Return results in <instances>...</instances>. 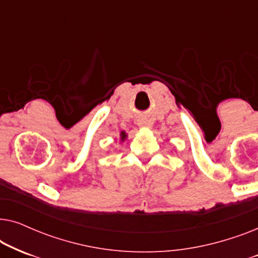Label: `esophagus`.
I'll return each instance as SVG.
<instances>
[{"mask_svg":"<svg viewBox=\"0 0 258 258\" xmlns=\"http://www.w3.org/2000/svg\"><path fill=\"white\" fill-rule=\"evenodd\" d=\"M137 124H139L140 126H148V125H149V121H148L147 118L141 117V118L137 119Z\"/></svg>","mask_w":258,"mask_h":258,"instance_id":"obj_1","label":"esophagus"}]
</instances>
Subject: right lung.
Listing matches in <instances>:
<instances>
[{
    "label": "right lung",
    "mask_w": 258,
    "mask_h": 258,
    "mask_svg": "<svg viewBox=\"0 0 258 258\" xmlns=\"http://www.w3.org/2000/svg\"><path fill=\"white\" fill-rule=\"evenodd\" d=\"M121 136H122V140H124V133H121Z\"/></svg>",
    "instance_id": "1"
}]
</instances>
